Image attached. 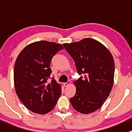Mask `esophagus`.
Here are the masks:
<instances>
[{"label":"esophagus","mask_w":132,"mask_h":132,"mask_svg":"<svg viewBox=\"0 0 132 132\" xmlns=\"http://www.w3.org/2000/svg\"><path fill=\"white\" fill-rule=\"evenodd\" d=\"M70 84H71V81H70V80H68L66 82L64 83V86H68L70 85Z\"/></svg>","instance_id":"obj_1"}]
</instances>
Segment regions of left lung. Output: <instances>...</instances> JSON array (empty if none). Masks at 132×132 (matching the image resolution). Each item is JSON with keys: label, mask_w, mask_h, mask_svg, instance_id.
<instances>
[{"label": "left lung", "mask_w": 132, "mask_h": 132, "mask_svg": "<svg viewBox=\"0 0 132 132\" xmlns=\"http://www.w3.org/2000/svg\"><path fill=\"white\" fill-rule=\"evenodd\" d=\"M63 46L75 61L78 73L82 75L74 82L77 90L70 98L71 105L81 113L95 112L112 90L115 71L113 57L101 43L89 38Z\"/></svg>", "instance_id": "left-lung-1"}]
</instances>
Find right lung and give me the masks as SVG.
<instances>
[{
	"label": "right lung",
	"instance_id": "add662e5",
	"mask_svg": "<svg viewBox=\"0 0 132 132\" xmlns=\"http://www.w3.org/2000/svg\"><path fill=\"white\" fill-rule=\"evenodd\" d=\"M61 44L41 40L27 46L20 52L14 68L16 95L31 112L45 114L55 107L61 95V86L51 78L53 56L63 49Z\"/></svg>",
	"mask_w": 132,
	"mask_h": 132
}]
</instances>
